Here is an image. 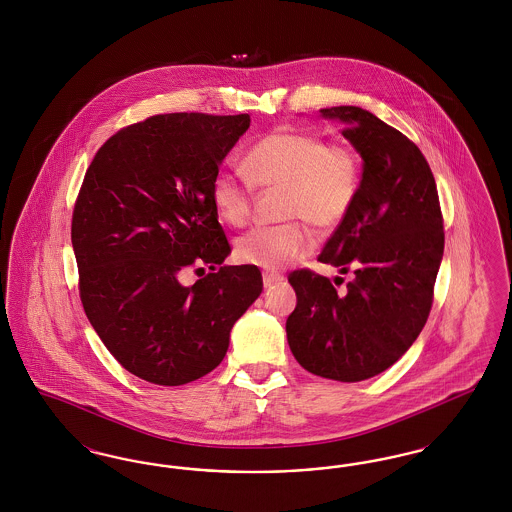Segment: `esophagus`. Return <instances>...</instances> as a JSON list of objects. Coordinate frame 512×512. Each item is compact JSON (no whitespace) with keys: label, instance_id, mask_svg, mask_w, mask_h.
Masks as SVG:
<instances>
[{"label":"esophagus","instance_id":"1","mask_svg":"<svg viewBox=\"0 0 512 512\" xmlns=\"http://www.w3.org/2000/svg\"><path fill=\"white\" fill-rule=\"evenodd\" d=\"M284 282V276L280 274H274V272H263V284L265 288H272V286H278Z\"/></svg>","mask_w":512,"mask_h":512}]
</instances>
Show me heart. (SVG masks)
Returning a JSON list of instances; mask_svg holds the SVG:
<instances>
[{"instance_id": "1", "label": "heart", "mask_w": 512, "mask_h": 512, "mask_svg": "<svg viewBox=\"0 0 512 512\" xmlns=\"http://www.w3.org/2000/svg\"><path fill=\"white\" fill-rule=\"evenodd\" d=\"M244 169L259 188H280L276 226H257L236 242V257L255 267H286L313 247L311 226L332 232L353 209L361 190V157L345 142H324L299 128H280L247 151ZM211 201L219 219L244 226L253 205L251 186L234 174L219 172L211 182Z\"/></svg>"}]
</instances>
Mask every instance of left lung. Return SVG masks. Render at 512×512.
Masks as SVG:
<instances>
[{"instance_id": "obj_1", "label": "left lung", "mask_w": 512, "mask_h": 512, "mask_svg": "<svg viewBox=\"0 0 512 512\" xmlns=\"http://www.w3.org/2000/svg\"><path fill=\"white\" fill-rule=\"evenodd\" d=\"M363 157L357 201L318 255L353 280L343 293L309 268L288 276L297 305L286 320L305 370L361 382L395 361L422 332L443 257V217L434 174L413 142L361 107L320 109ZM343 282V278H341Z\"/></svg>"}]
</instances>
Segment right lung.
Instances as JSON below:
<instances>
[{"label": "right lung", "instance_id": "add662e5", "mask_svg": "<svg viewBox=\"0 0 512 512\" xmlns=\"http://www.w3.org/2000/svg\"><path fill=\"white\" fill-rule=\"evenodd\" d=\"M249 115L169 113L99 147L73 211L78 290L109 353L134 376L182 386L209 374L263 292L255 265H222L230 244L211 201L220 163ZM210 272L194 287L179 274Z\"/></svg>", "mask_w": 512, "mask_h": 512}]
</instances>
